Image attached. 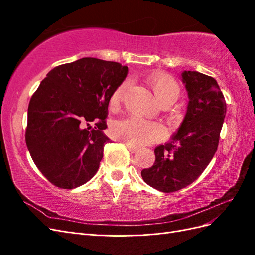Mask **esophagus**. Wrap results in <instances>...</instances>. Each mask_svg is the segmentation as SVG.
<instances>
[{
	"instance_id": "1",
	"label": "esophagus",
	"mask_w": 255,
	"mask_h": 255,
	"mask_svg": "<svg viewBox=\"0 0 255 255\" xmlns=\"http://www.w3.org/2000/svg\"><path fill=\"white\" fill-rule=\"evenodd\" d=\"M128 145V149L130 153H136L139 151V148H137V146H133V145H129V144H127Z\"/></svg>"
}]
</instances>
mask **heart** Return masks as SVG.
Returning a JSON list of instances; mask_svg holds the SVG:
<instances>
[{"label": "heart", "mask_w": 255, "mask_h": 255, "mask_svg": "<svg viewBox=\"0 0 255 255\" xmlns=\"http://www.w3.org/2000/svg\"><path fill=\"white\" fill-rule=\"evenodd\" d=\"M149 83L158 101L164 106L173 104L181 95L180 84L169 74H153L149 78ZM128 87V81L121 83L113 92L111 103L118 104L125 98ZM110 130L115 139L133 146L150 144L163 140L166 137V130L160 123L145 120L138 116H128L113 121Z\"/></svg>", "instance_id": "obj_1"}]
</instances>
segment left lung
Here are the masks:
<instances>
[{
	"label": "left lung",
	"mask_w": 255,
	"mask_h": 255,
	"mask_svg": "<svg viewBox=\"0 0 255 255\" xmlns=\"http://www.w3.org/2000/svg\"><path fill=\"white\" fill-rule=\"evenodd\" d=\"M182 81L189 102L184 120L171 140L154 150L155 163L143 169V181L163 192L195 182L217 151L227 103L217 82L197 71H184Z\"/></svg>",
	"instance_id": "1"
}]
</instances>
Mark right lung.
<instances>
[{"mask_svg":"<svg viewBox=\"0 0 255 255\" xmlns=\"http://www.w3.org/2000/svg\"><path fill=\"white\" fill-rule=\"evenodd\" d=\"M128 68L84 57L57 66L30 98L25 141L35 165L54 186L72 189L94 176L111 142L107 128L113 92ZM94 123L95 128H83Z\"/></svg>","mask_w":255,"mask_h":255,"instance_id":"1","label":"right lung"}]
</instances>
